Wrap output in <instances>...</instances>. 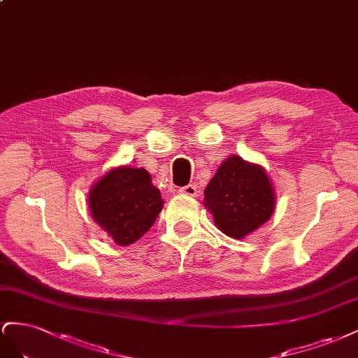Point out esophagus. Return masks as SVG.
Segmentation results:
<instances>
[{
  "label": "esophagus",
  "mask_w": 358,
  "mask_h": 358,
  "mask_svg": "<svg viewBox=\"0 0 358 358\" xmlns=\"http://www.w3.org/2000/svg\"><path fill=\"white\" fill-rule=\"evenodd\" d=\"M181 195H187V196H198V187L195 185H187V186H182L178 190Z\"/></svg>",
  "instance_id": "1"
}]
</instances>
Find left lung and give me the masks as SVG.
Instances as JSON below:
<instances>
[{"instance_id": "left-lung-1", "label": "left lung", "mask_w": 358, "mask_h": 358, "mask_svg": "<svg viewBox=\"0 0 358 358\" xmlns=\"http://www.w3.org/2000/svg\"><path fill=\"white\" fill-rule=\"evenodd\" d=\"M203 206L223 234L241 240L271 217L274 187L262 166L232 155L203 190Z\"/></svg>"}]
</instances>
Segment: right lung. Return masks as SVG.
Returning <instances> with one entry per match:
<instances>
[{"instance_id":"1","label":"right lung","mask_w":358,"mask_h":358,"mask_svg":"<svg viewBox=\"0 0 358 358\" xmlns=\"http://www.w3.org/2000/svg\"><path fill=\"white\" fill-rule=\"evenodd\" d=\"M88 207L96 223L118 246H129L152 227L163 199L148 171L118 166L91 187Z\"/></svg>"}]
</instances>
